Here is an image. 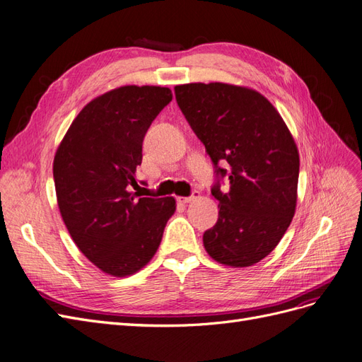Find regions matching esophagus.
Segmentation results:
<instances>
[{"label":"esophagus","mask_w":362,"mask_h":362,"mask_svg":"<svg viewBox=\"0 0 362 362\" xmlns=\"http://www.w3.org/2000/svg\"><path fill=\"white\" fill-rule=\"evenodd\" d=\"M198 199H201V193L199 192H194L192 196H189V198H180V202H182V204H192V202H196Z\"/></svg>","instance_id":"1"}]
</instances>
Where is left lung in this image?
<instances>
[{"label": "left lung", "mask_w": 362, "mask_h": 362, "mask_svg": "<svg viewBox=\"0 0 362 362\" xmlns=\"http://www.w3.org/2000/svg\"><path fill=\"white\" fill-rule=\"evenodd\" d=\"M175 98L229 190H211L217 223L204 247L228 267H249L266 258L288 229L298 204L299 151L279 112L259 92L228 83L175 86Z\"/></svg>", "instance_id": "1"}]
</instances>
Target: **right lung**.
<instances>
[{
    "instance_id": "obj_1",
    "label": "right lung",
    "mask_w": 362,
    "mask_h": 362,
    "mask_svg": "<svg viewBox=\"0 0 362 362\" xmlns=\"http://www.w3.org/2000/svg\"><path fill=\"white\" fill-rule=\"evenodd\" d=\"M172 101L161 86H122L83 107L52 163L64 225L101 272L134 275L156 255L173 198H139L136 169L152 120Z\"/></svg>"
}]
</instances>
